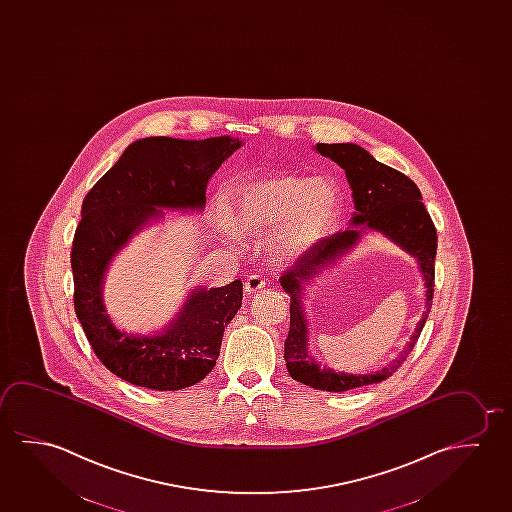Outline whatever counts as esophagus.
I'll list each match as a JSON object with an SVG mask.
<instances>
[{
    "instance_id": "obj_1",
    "label": "esophagus",
    "mask_w": 512,
    "mask_h": 512,
    "mask_svg": "<svg viewBox=\"0 0 512 512\" xmlns=\"http://www.w3.org/2000/svg\"><path fill=\"white\" fill-rule=\"evenodd\" d=\"M266 287V280H262L259 275H250L246 278L245 292L246 294H255L260 289Z\"/></svg>"
}]
</instances>
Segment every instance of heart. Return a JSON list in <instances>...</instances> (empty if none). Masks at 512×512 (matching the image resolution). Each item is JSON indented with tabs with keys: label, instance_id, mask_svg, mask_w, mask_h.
Returning a JSON list of instances; mask_svg holds the SVG:
<instances>
[{
	"label": "heart",
	"instance_id": "1",
	"mask_svg": "<svg viewBox=\"0 0 512 512\" xmlns=\"http://www.w3.org/2000/svg\"><path fill=\"white\" fill-rule=\"evenodd\" d=\"M341 192L333 179L276 174L239 186L229 206V222L222 229L229 241L236 232L255 236L275 228L269 252L289 262L303 257L324 241L338 222Z\"/></svg>",
	"mask_w": 512,
	"mask_h": 512
}]
</instances>
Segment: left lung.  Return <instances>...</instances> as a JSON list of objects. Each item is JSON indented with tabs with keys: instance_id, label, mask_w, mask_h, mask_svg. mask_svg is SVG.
Returning <instances> with one entry per match:
<instances>
[{
	"instance_id": "8db88e82",
	"label": "left lung",
	"mask_w": 512,
	"mask_h": 512,
	"mask_svg": "<svg viewBox=\"0 0 512 512\" xmlns=\"http://www.w3.org/2000/svg\"><path fill=\"white\" fill-rule=\"evenodd\" d=\"M320 155L331 158L345 171L352 188L356 213L350 218L352 229L336 232L320 241L313 250L304 253L289 271L280 278L283 290L290 296V329L285 340V363L290 377L304 386L343 393L356 387L378 384L391 377L407 361L414 349L424 322L430 313L435 287V255H437V229L424 208L423 195L412 179L377 162L366 149L357 144H317ZM375 229L389 236L420 262L427 282V313L416 328L406 350L384 371L368 376H349L320 369L307 354V325L303 315V289L324 268L331 266L345 252L356 245L363 229Z\"/></svg>"
}]
</instances>
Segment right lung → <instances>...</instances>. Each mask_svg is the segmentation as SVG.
<instances>
[{"label": "right lung", "instance_id": "obj_1", "mask_svg": "<svg viewBox=\"0 0 512 512\" xmlns=\"http://www.w3.org/2000/svg\"><path fill=\"white\" fill-rule=\"evenodd\" d=\"M241 146L229 135L141 139L84 197L70 257L75 313L105 368L134 386L179 391L206 377L220 356L225 327L241 308L243 283L193 289L162 331L142 336L119 331L105 312L107 266L142 227L163 218V209L202 211L209 178Z\"/></svg>", "mask_w": 512, "mask_h": 512}]
</instances>
